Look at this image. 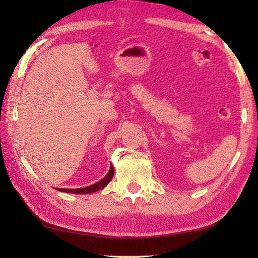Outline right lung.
Returning <instances> with one entry per match:
<instances>
[{"instance_id": "1", "label": "right lung", "mask_w": 258, "mask_h": 258, "mask_svg": "<svg viewBox=\"0 0 258 258\" xmlns=\"http://www.w3.org/2000/svg\"><path fill=\"white\" fill-rule=\"evenodd\" d=\"M113 175H114V167L112 165L111 168H109L108 174L105 177L102 178L100 182H97L91 186H87V187H84V188H75V189H73V188H71V189L70 188H58V190L65 191V193H73V194H90V193H93V191H96L98 189L105 187V186L109 182H111V179L113 178Z\"/></svg>"}]
</instances>
